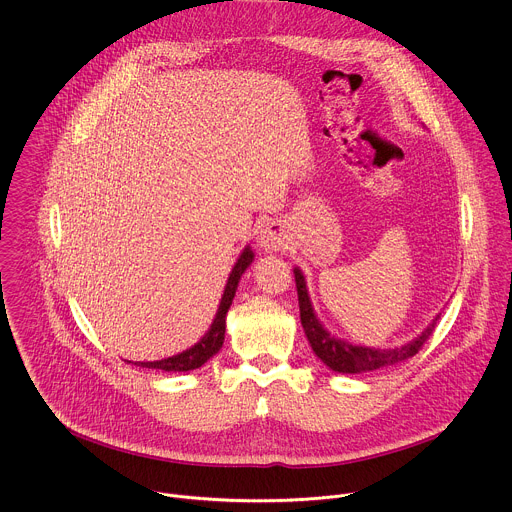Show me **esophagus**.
<instances>
[{
    "label": "esophagus",
    "mask_w": 512,
    "mask_h": 512,
    "mask_svg": "<svg viewBox=\"0 0 512 512\" xmlns=\"http://www.w3.org/2000/svg\"><path fill=\"white\" fill-rule=\"evenodd\" d=\"M258 242L264 250L268 252H276L280 248L286 246V232H284V226L278 224V222H270L266 224L262 230H260V236H258Z\"/></svg>",
    "instance_id": "1"
}]
</instances>
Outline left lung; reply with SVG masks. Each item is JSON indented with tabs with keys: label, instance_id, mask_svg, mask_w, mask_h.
Wrapping results in <instances>:
<instances>
[{
	"label": "left lung",
	"instance_id": "8db88e82",
	"mask_svg": "<svg viewBox=\"0 0 512 512\" xmlns=\"http://www.w3.org/2000/svg\"><path fill=\"white\" fill-rule=\"evenodd\" d=\"M294 278H296V290H298V304H300V320H302V328L306 332V338L314 350V354L334 372H342V374H358V372H370L382 366H390L396 362H402L410 356H414L424 342L432 336V330L436 326V320H432V324H428V328L414 340H410L408 344L400 346V348H368V346H354L348 344L344 340H338L334 336H330L322 324L318 322L312 304H310V296L306 290V282L304 276L298 268H294Z\"/></svg>",
	"mask_w": 512,
	"mask_h": 512
}]
</instances>
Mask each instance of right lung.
Listing matches in <instances>:
<instances>
[{"mask_svg": "<svg viewBox=\"0 0 512 512\" xmlns=\"http://www.w3.org/2000/svg\"><path fill=\"white\" fill-rule=\"evenodd\" d=\"M254 254L250 248H244V252L240 254L236 266L232 268V274L228 278V284L224 288V296L222 302L218 306L216 318L210 326V330L206 332V336L194 344L190 350L164 358V360H156V362H134L136 366H146V368H156V370H166V372H188V370H196L200 368L204 362H208L224 344V332H226V312L232 304V298L236 294L240 276L244 274V270L250 266Z\"/></svg>", "mask_w": 512, "mask_h": 512, "instance_id": "1", "label": "right lung"}]
</instances>
